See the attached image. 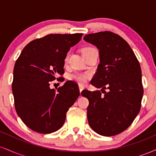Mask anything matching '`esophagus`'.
<instances>
[{"instance_id":"obj_1","label":"esophagus","mask_w":156,"mask_h":156,"mask_svg":"<svg viewBox=\"0 0 156 156\" xmlns=\"http://www.w3.org/2000/svg\"><path fill=\"white\" fill-rule=\"evenodd\" d=\"M78 87H79V90H80V94L82 91H83V89H84V87L83 85H81V84H79V85H78Z\"/></svg>"}]
</instances>
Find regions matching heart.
Here are the masks:
<instances>
[{"label":"heart","instance_id":"obj_1","mask_svg":"<svg viewBox=\"0 0 156 156\" xmlns=\"http://www.w3.org/2000/svg\"><path fill=\"white\" fill-rule=\"evenodd\" d=\"M89 48H83L82 52L86 51V50H88V49H89ZM69 53H68L67 55H66L65 58H64V62H65V63H67V62H68V58H69ZM89 76H90V75H89V73H74V74L71 75L70 79L74 80V81L78 82V83H86V82H87V79H88V78H89Z\"/></svg>","mask_w":156,"mask_h":156}]
</instances>
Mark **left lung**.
Returning <instances> with one entry per match:
<instances>
[{"mask_svg": "<svg viewBox=\"0 0 156 156\" xmlns=\"http://www.w3.org/2000/svg\"><path fill=\"white\" fill-rule=\"evenodd\" d=\"M83 39L99 50L100 64L91 84L102 88L104 94L87 89L81 92L89 102V124L100 135H117L132 124L140 111L144 91L139 62L128 42L112 32L89 34Z\"/></svg>", "mask_w": 156, "mask_h": 156, "instance_id": "1", "label": "left lung"}]
</instances>
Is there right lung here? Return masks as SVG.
Listing matches in <instances>:
<instances>
[{
    "label": "right lung",
    "instance_id": "right-lung-1",
    "mask_svg": "<svg viewBox=\"0 0 156 156\" xmlns=\"http://www.w3.org/2000/svg\"><path fill=\"white\" fill-rule=\"evenodd\" d=\"M82 34H49L31 41L16 61L12 93L17 114L30 129L51 133L64 125L66 113L80 95L74 82L57 89L50 82L64 73V58Z\"/></svg>",
    "mask_w": 156,
    "mask_h": 156
}]
</instances>
